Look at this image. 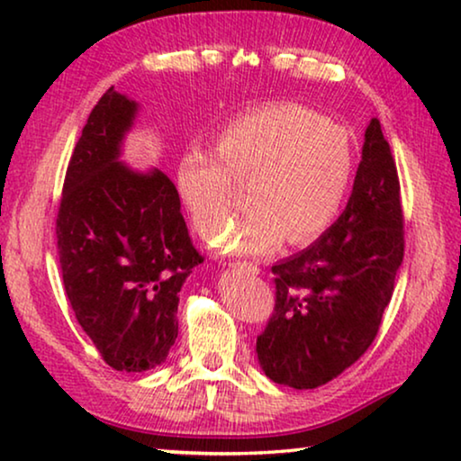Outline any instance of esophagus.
<instances>
[{"instance_id":"esophagus-1","label":"esophagus","mask_w":461,"mask_h":461,"mask_svg":"<svg viewBox=\"0 0 461 461\" xmlns=\"http://www.w3.org/2000/svg\"><path fill=\"white\" fill-rule=\"evenodd\" d=\"M235 267L245 270V273H249V275H258V273H260V267H258V264H254V262H237Z\"/></svg>"}]
</instances>
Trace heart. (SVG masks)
Instances as JSON below:
<instances>
[{
	"instance_id": "1",
	"label": "heart",
	"mask_w": 461,
	"mask_h": 461,
	"mask_svg": "<svg viewBox=\"0 0 461 461\" xmlns=\"http://www.w3.org/2000/svg\"><path fill=\"white\" fill-rule=\"evenodd\" d=\"M355 174V142L342 125L300 104H268L220 131L216 153L191 147L176 163V186L194 226L229 216L236 182L251 205L218 235L224 251L267 254L283 239H317L342 207Z\"/></svg>"
}]
</instances>
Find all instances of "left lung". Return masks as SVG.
I'll use <instances>...</instances> for the list:
<instances>
[{
    "label": "left lung",
    "mask_w": 461,
    "mask_h": 461,
    "mask_svg": "<svg viewBox=\"0 0 461 461\" xmlns=\"http://www.w3.org/2000/svg\"><path fill=\"white\" fill-rule=\"evenodd\" d=\"M402 251L399 176L382 125L371 119L342 216L273 267L275 312L256 342L264 374L308 390L358 361L380 330Z\"/></svg>",
    "instance_id": "1"
}]
</instances>
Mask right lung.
<instances>
[{
	"label": "right lung",
	"mask_w": 461,
	"mask_h": 461,
	"mask_svg": "<svg viewBox=\"0 0 461 461\" xmlns=\"http://www.w3.org/2000/svg\"><path fill=\"white\" fill-rule=\"evenodd\" d=\"M140 104L115 87L87 117L68 161L56 239L67 298L106 365L140 374L178 338L180 289L203 258L172 180L122 161Z\"/></svg>",
	"instance_id": "1"
}]
</instances>
